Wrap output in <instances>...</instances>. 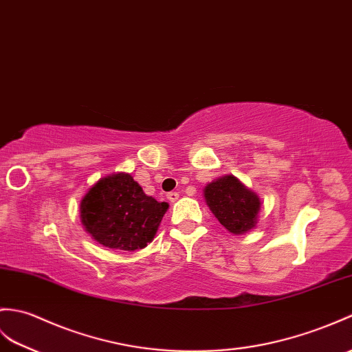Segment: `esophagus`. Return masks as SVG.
Returning a JSON list of instances; mask_svg holds the SVG:
<instances>
[{
  "label": "esophagus",
  "instance_id": "1",
  "mask_svg": "<svg viewBox=\"0 0 352 352\" xmlns=\"http://www.w3.org/2000/svg\"><path fill=\"white\" fill-rule=\"evenodd\" d=\"M168 199L170 201V202H175L178 198H179V195H178V192H169L168 195Z\"/></svg>",
  "mask_w": 352,
  "mask_h": 352
}]
</instances>
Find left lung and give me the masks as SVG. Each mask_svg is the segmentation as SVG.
Returning a JSON list of instances; mask_svg holds the SVG:
<instances>
[{"mask_svg": "<svg viewBox=\"0 0 352 352\" xmlns=\"http://www.w3.org/2000/svg\"><path fill=\"white\" fill-rule=\"evenodd\" d=\"M211 213L234 235L246 234L258 223L259 196L234 175H223L204 187Z\"/></svg>", "mask_w": 352, "mask_h": 352, "instance_id": "left-lung-1", "label": "left lung"}]
</instances>
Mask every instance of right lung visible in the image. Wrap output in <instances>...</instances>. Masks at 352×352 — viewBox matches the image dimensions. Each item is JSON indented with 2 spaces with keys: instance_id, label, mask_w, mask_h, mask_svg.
<instances>
[{
  "instance_id": "obj_1",
  "label": "right lung",
  "mask_w": 352,
  "mask_h": 352,
  "mask_svg": "<svg viewBox=\"0 0 352 352\" xmlns=\"http://www.w3.org/2000/svg\"><path fill=\"white\" fill-rule=\"evenodd\" d=\"M79 208L80 222L93 240L133 252L153 241L169 204L145 195L130 174L117 173L89 187Z\"/></svg>"
}]
</instances>
